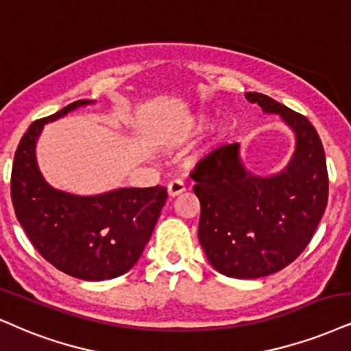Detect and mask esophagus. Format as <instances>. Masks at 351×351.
<instances>
[{"label":"esophagus","mask_w":351,"mask_h":351,"mask_svg":"<svg viewBox=\"0 0 351 351\" xmlns=\"http://www.w3.org/2000/svg\"><path fill=\"white\" fill-rule=\"evenodd\" d=\"M184 192H185V185L180 179H176V180H172V182H169L167 193L171 198L180 195V193H184Z\"/></svg>","instance_id":"34e87169"}]
</instances>
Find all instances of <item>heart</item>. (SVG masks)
Returning <instances> with one entry per match:
<instances>
[{
  "mask_svg": "<svg viewBox=\"0 0 351 351\" xmlns=\"http://www.w3.org/2000/svg\"><path fill=\"white\" fill-rule=\"evenodd\" d=\"M203 127H205V125H203V120H195V122L189 123L187 127H184L182 130H180L179 133H177L176 141H177V143H182V141H185V140H189V138L195 136L197 133L202 132Z\"/></svg>",
  "mask_w": 351,
  "mask_h": 351,
  "instance_id": "heart-1",
  "label": "heart"
}]
</instances>
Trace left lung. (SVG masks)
I'll use <instances>...</instances> for the list:
<instances>
[{
	"label": "left lung",
	"instance_id": "1",
	"mask_svg": "<svg viewBox=\"0 0 351 351\" xmlns=\"http://www.w3.org/2000/svg\"><path fill=\"white\" fill-rule=\"evenodd\" d=\"M245 99L293 130L296 149L278 174L262 177L242 164L239 143L203 158L190 174L200 200L198 223L206 258L219 274L252 280L280 271L313 239L328 198L324 146L304 115L261 93Z\"/></svg>",
	"mask_w": 351,
	"mask_h": 351
}]
</instances>
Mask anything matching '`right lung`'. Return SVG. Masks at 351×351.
<instances>
[{"mask_svg": "<svg viewBox=\"0 0 351 351\" xmlns=\"http://www.w3.org/2000/svg\"><path fill=\"white\" fill-rule=\"evenodd\" d=\"M89 104L94 101H76L30 125L14 154L11 198L17 221L47 262L75 278L101 281L127 274L138 262L167 190L156 185L75 195L43 179L36 159L43 125Z\"/></svg>", "mask_w": 351, "mask_h": 351, "instance_id": "obj_1", "label": "right lung"}]
</instances>
